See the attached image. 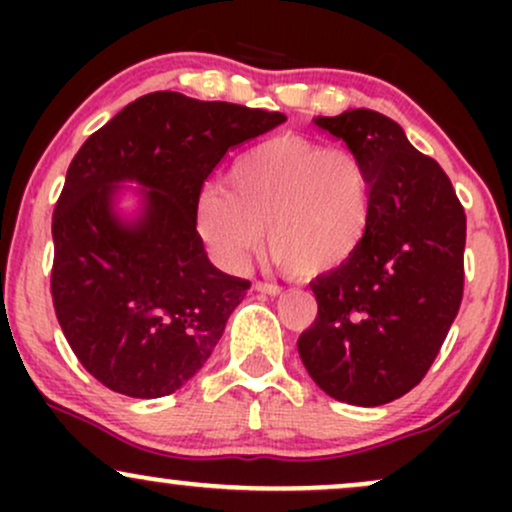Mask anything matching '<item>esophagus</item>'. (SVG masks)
<instances>
[{"instance_id":"obj_1","label":"esophagus","mask_w":512,"mask_h":512,"mask_svg":"<svg viewBox=\"0 0 512 512\" xmlns=\"http://www.w3.org/2000/svg\"><path fill=\"white\" fill-rule=\"evenodd\" d=\"M255 291L260 293H269V296H279V293H284L279 284H272V281H255Z\"/></svg>"}]
</instances>
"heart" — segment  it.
<instances>
[{
	"label": "heart",
	"mask_w": 512,
	"mask_h": 512,
	"mask_svg": "<svg viewBox=\"0 0 512 512\" xmlns=\"http://www.w3.org/2000/svg\"><path fill=\"white\" fill-rule=\"evenodd\" d=\"M363 161L303 137H274L233 163L223 187L197 204V231L226 264L245 262L262 240L296 274L339 269L361 248L370 223Z\"/></svg>",
	"instance_id": "obj_1"
}]
</instances>
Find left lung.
Returning <instances> with one entry per match:
<instances>
[{"label":"left lung","instance_id":"obj_1","mask_svg":"<svg viewBox=\"0 0 512 512\" xmlns=\"http://www.w3.org/2000/svg\"><path fill=\"white\" fill-rule=\"evenodd\" d=\"M315 125L361 158L373 204L356 255L310 284L317 317L298 354L330 397L380 407L424 380L448 337L462 303L467 216L443 168L390 117L356 108Z\"/></svg>","mask_w":512,"mask_h":512}]
</instances>
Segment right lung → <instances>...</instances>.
Listing matches in <instances>:
<instances>
[{"instance_id":"1","label":"right lung","mask_w":512,"mask_h":512,"mask_svg":"<svg viewBox=\"0 0 512 512\" xmlns=\"http://www.w3.org/2000/svg\"><path fill=\"white\" fill-rule=\"evenodd\" d=\"M284 120L156 91L76 151L52 214L50 291L64 337L98 383L156 399L207 363L250 281L209 262L197 233L202 185L228 149ZM120 181L143 185L132 222L114 211Z\"/></svg>"}]
</instances>
